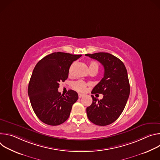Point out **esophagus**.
<instances>
[{"label":"esophagus","instance_id":"obj_1","mask_svg":"<svg viewBox=\"0 0 160 160\" xmlns=\"http://www.w3.org/2000/svg\"><path fill=\"white\" fill-rule=\"evenodd\" d=\"M84 95L83 94H78V98H81L82 97H83Z\"/></svg>","mask_w":160,"mask_h":160}]
</instances>
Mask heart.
<instances>
[{"instance_id": "1", "label": "heart", "mask_w": 160, "mask_h": 160, "mask_svg": "<svg viewBox=\"0 0 160 160\" xmlns=\"http://www.w3.org/2000/svg\"><path fill=\"white\" fill-rule=\"evenodd\" d=\"M76 64H77V62H73L70 66L69 70H68V74H69V75L72 76L73 75ZM89 69H90V71L94 70L98 72L99 70V64L96 61H91L89 63ZM87 83L82 80H78L72 83L73 88L75 90L80 92H85L87 88Z\"/></svg>"}]
</instances>
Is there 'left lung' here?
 <instances>
[{
  "instance_id": "8db88e82",
  "label": "left lung",
  "mask_w": 160,
  "mask_h": 160,
  "mask_svg": "<svg viewBox=\"0 0 160 160\" xmlns=\"http://www.w3.org/2000/svg\"><path fill=\"white\" fill-rule=\"evenodd\" d=\"M102 64L104 77L94 87L92 94H102L98 100L91 96L92 103L86 109L89 120L99 126L108 125L116 121L123 112L130 94V84L123 62L109 53L87 54Z\"/></svg>"
}]
</instances>
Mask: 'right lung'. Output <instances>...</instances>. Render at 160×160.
I'll return each instance as SVG.
<instances>
[{"instance_id": "1", "label": "right lung", "mask_w": 160, "mask_h": 160, "mask_svg": "<svg viewBox=\"0 0 160 160\" xmlns=\"http://www.w3.org/2000/svg\"><path fill=\"white\" fill-rule=\"evenodd\" d=\"M82 55L54 52L40 60L30 80L28 94L35 115L43 123L56 126L69 118L77 92L70 90L64 96L58 92L59 83L68 77L71 64Z\"/></svg>"}]
</instances>
